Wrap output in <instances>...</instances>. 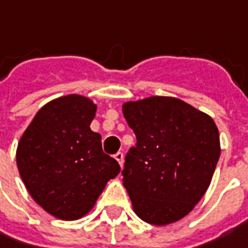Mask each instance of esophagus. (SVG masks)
<instances>
[{
	"instance_id": "34e87169",
	"label": "esophagus",
	"mask_w": 248,
	"mask_h": 248,
	"mask_svg": "<svg viewBox=\"0 0 248 248\" xmlns=\"http://www.w3.org/2000/svg\"><path fill=\"white\" fill-rule=\"evenodd\" d=\"M115 159L119 162V165H121V167H124V153H121V151H119V153H116V154H115Z\"/></svg>"
}]
</instances>
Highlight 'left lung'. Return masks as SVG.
Returning a JSON list of instances; mask_svg holds the SVG:
<instances>
[{
  "label": "left lung",
  "instance_id": "obj_1",
  "mask_svg": "<svg viewBox=\"0 0 248 248\" xmlns=\"http://www.w3.org/2000/svg\"><path fill=\"white\" fill-rule=\"evenodd\" d=\"M122 111L137 140L122 170L136 215L156 226L182 219L205 194L218 164L217 124L175 97L129 101Z\"/></svg>",
  "mask_w": 248,
  "mask_h": 248
}]
</instances>
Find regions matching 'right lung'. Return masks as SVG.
<instances>
[{"label":"right lung","mask_w":248,"mask_h":248,"mask_svg":"<svg viewBox=\"0 0 248 248\" xmlns=\"http://www.w3.org/2000/svg\"><path fill=\"white\" fill-rule=\"evenodd\" d=\"M97 105L69 94L46 104L27 126L16 150L19 175L38 205L52 217L75 221L90 212L121 167L103 151L90 129Z\"/></svg>","instance_id":"right-lung-1"}]
</instances>
